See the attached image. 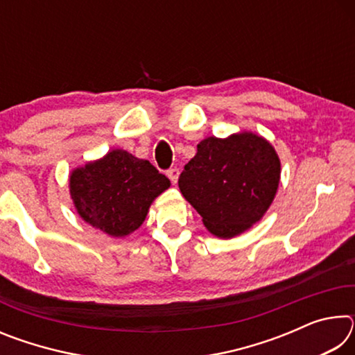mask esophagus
Listing matches in <instances>:
<instances>
[{"mask_svg": "<svg viewBox=\"0 0 355 355\" xmlns=\"http://www.w3.org/2000/svg\"><path fill=\"white\" fill-rule=\"evenodd\" d=\"M178 175H180V171L177 169V167H172V169L167 171V177L171 178V182H172V183H177Z\"/></svg>", "mask_w": 355, "mask_h": 355, "instance_id": "1", "label": "esophagus"}]
</instances>
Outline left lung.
<instances>
[{
	"label": "left lung",
	"instance_id": "1",
	"mask_svg": "<svg viewBox=\"0 0 355 355\" xmlns=\"http://www.w3.org/2000/svg\"><path fill=\"white\" fill-rule=\"evenodd\" d=\"M279 180L280 161L271 144L239 133L203 139L178 186L213 235L233 238L263 218Z\"/></svg>",
	"mask_w": 355,
	"mask_h": 355
}]
</instances>
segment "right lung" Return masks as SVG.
I'll list each match as a JSON object with an SVG mask.
<instances>
[{
    "label": "right lung",
    "mask_w": 355,
    "mask_h": 355,
    "mask_svg": "<svg viewBox=\"0 0 355 355\" xmlns=\"http://www.w3.org/2000/svg\"><path fill=\"white\" fill-rule=\"evenodd\" d=\"M169 186V178L147 159L125 150H112L70 175V196L78 213L111 236L139 228L150 203Z\"/></svg>",
    "instance_id": "add662e5"
}]
</instances>
